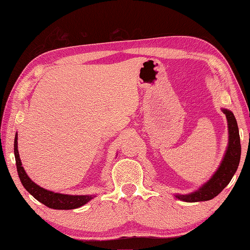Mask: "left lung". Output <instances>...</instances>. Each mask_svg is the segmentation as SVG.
I'll return each mask as SVG.
<instances>
[{
	"mask_svg": "<svg viewBox=\"0 0 250 250\" xmlns=\"http://www.w3.org/2000/svg\"><path fill=\"white\" fill-rule=\"evenodd\" d=\"M228 121L229 141L226 149L225 156L221 160L220 166L216 170L210 179L204 183L198 190L188 195H175L179 200L185 202H200L208 201L215 198L223 191L224 188L229 184L237 170L241 159V140L238 134V127L234 114L228 109H223Z\"/></svg>",
	"mask_w": 250,
	"mask_h": 250,
	"instance_id": "1",
	"label": "left lung"
}]
</instances>
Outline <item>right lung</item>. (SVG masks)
I'll return each instance as SVG.
<instances>
[{"instance_id": "right-lung-1", "label": "right lung", "mask_w": 250, "mask_h": 250, "mask_svg": "<svg viewBox=\"0 0 250 250\" xmlns=\"http://www.w3.org/2000/svg\"><path fill=\"white\" fill-rule=\"evenodd\" d=\"M18 135L16 134L15 143H14V152L17 165V171H18L19 179L22 185L31 195L34 197L37 201L45 204L46 207L54 209H74L84 205L95 197V195H85V196H71L64 195V193L53 192L38 186L33 182L29 175L26 174L23 167H22L19 152H18Z\"/></svg>"}]
</instances>
